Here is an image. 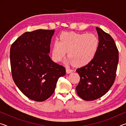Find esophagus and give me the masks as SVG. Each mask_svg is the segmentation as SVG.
I'll use <instances>...</instances> for the list:
<instances>
[{"label": "esophagus", "mask_w": 126, "mask_h": 126, "mask_svg": "<svg viewBox=\"0 0 126 126\" xmlns=\"http://www.w3.org/2000/svg\"><path fill=\"white\" fill-rule=\"evenodd\" d=\"M66 72H67V73H71L73 72V69H72L69 68H66Z\"/></svg>", "instance_id": "34e87169"}]
</instances>
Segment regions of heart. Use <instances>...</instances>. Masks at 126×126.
Wrapping results in <instances>:
<instances>
[{"label": "heart", "instance_id": "heart-1", "mask_svg": "<svg viewBox=\"0 0 126 126\" xmlns=\"http://www.w3.org/2000/svg\"><path fill=\"white\" fill-rule=\"evenodd\" d=\"M59 38L53 44L52 57L55 62L61 61L68 52L67 62L85 65L94 58L99 48L98 38L92 33L64 32Z\"/></svg>", "mask_w": 126, "mask_h": 126}]
</instances>
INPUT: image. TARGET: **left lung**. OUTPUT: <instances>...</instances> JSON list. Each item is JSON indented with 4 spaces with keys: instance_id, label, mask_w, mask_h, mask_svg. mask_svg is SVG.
Masks as SVG:
<instances>
[{
    "instance_id": "1",
    "label": "left lung",
    "mask_w": 126,
    "mask_h": 126,
    "mask_svg": "<svg viewBox=\"0 0 126 126\" xmlns=\"http://www.w3.org/2000/svg\"><path fill=\"white\" fill-rule=\"evenodd\" d=\"M96 30L99 44L94 58L76 70L80 76L77 93L87 101L99 98L111 88L116 78L119 59L118 50L111 36L98 27Z\"/></svg>"
}]
</instances>
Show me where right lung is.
I'll use <instances>...</instances> for the list:
<instances>
[{
	"label": "right lung",
	"mask_w": 126,
	"mask_h": 126,
	"mask_svg": "<svg viewBox=\"0 0 126 126\" xmlns=\"http://www.w3.org/2000/svg\"><path fill=\"white\" fill-rule=\"evenodd\" d=\"M54 30L27 32L12 44L10 60L13 79L25 96L37 102L49 98L65 68L50 59Z\"/></svg>",
	"instance_id": "obj_1"
}]
</instances>
